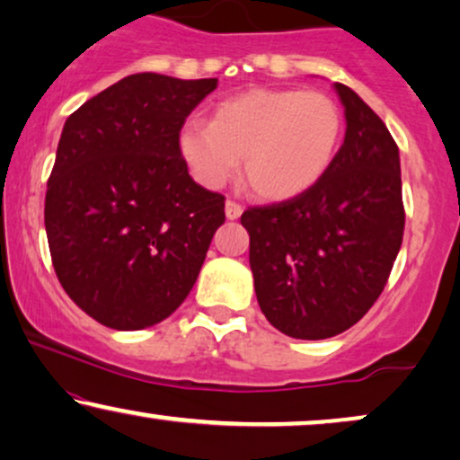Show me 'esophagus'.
Here are the masks:
<instances>
[{
  "instance_id": "34e87169",
  "label": "esophagus",
  "mask_w": 460,
  "mask_h": 460,
  "mask_svg": "<svg viewBox=\"0 0 460 460\" xmlns=\"http://www.w3.org/2000/svg\"><path fill=\"white\" fill-rule=\"evenodd\" d=\"M242 212H243L242 204H237L235 199H226V204H225V214H226V218H229V220L240 218V217H242Z\"/></svg>"
}]
</instances>
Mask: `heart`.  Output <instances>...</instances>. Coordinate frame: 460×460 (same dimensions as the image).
<instances>
[{"mask_svg": "<svg viewBox=\"0 0 460 460\" xmlns=\"http://www.w3.org/2000/svg\"><path fill=\"white\" fill-rule=\"evenodd\" d=\"M342 137L339 102L320 90H248L218 102L210 124L189 119L179 151L195 179L218 189L243 179L265 199H286L315 185Z\"/></svg>", "mask_w": 460, "mask_h": 460, "instance_id": "1", "label": "heart"}]
</instances>
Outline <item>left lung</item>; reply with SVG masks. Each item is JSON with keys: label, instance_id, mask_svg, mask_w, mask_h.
Returning a JSON list of instances; mask_svg holds the SVG:
<instances>
[{"label": "left lung", "instance_id": "left-lung-1", "mask_svg": "<svg viewBox=\"0 0 460 460\" xmlns=\"http://www.w3.org/2000/svg\"><path fill=\"white\" fill-rule=\"evenodd\" d=\"M345 143L315 185L250 206V269L261 311L292 339L345 332L381 296L400 252V151L383 119L345 84Z\"/></svg>", "mask_w": 460, "mask_h": 460}]
</instances>
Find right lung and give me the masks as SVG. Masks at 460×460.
<instances>
[{
	"instance_id": "1",
	"label": "right lung",
	"mask_w": 460,
	"mask_h": 460,
	"mask_svg": "<svg viewBox=\"0 0 460 460\" xmlns=\"http://www.w3.org/2000/svg\"><path fill=\"white\" fill-rule=\"evenodd\" d=\"M218 79L134 73L65 121L46 191L54 271L102 326L143 330L172 315L198 279L225 195L189 176L185 119Z\"/></svg>"
}]
</instances>
